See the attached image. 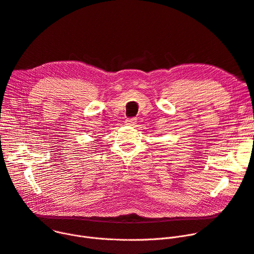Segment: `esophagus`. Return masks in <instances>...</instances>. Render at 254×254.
<instances>
[{
  "label": "esophagus",
  "instance_id": "esophagus-1",
  "mask_svg": "<svg viewBox=\"0 0 254 254\" xmlns=\"http://www.w3.org/2000/svg\"><path fill=\"white\" fill-rule=\"evenodd\" d=\"M136 123H137V118H136V117L127 118V119L126 120V125H127V126H129V127L135 126V125H136Z\"/></svg>",
  "mask_w": 254,
  "mask_h": 254
}]
</instances>
